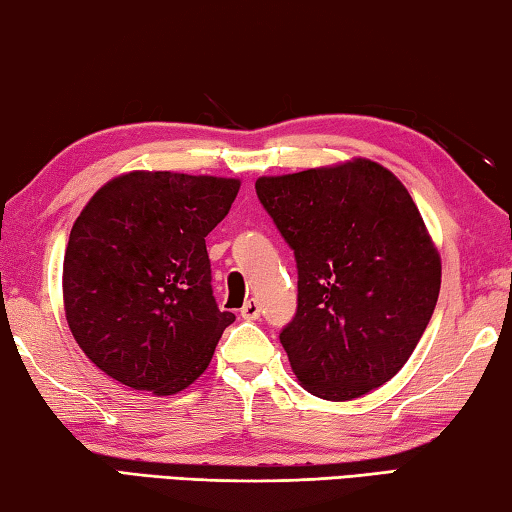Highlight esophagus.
I'll return each instance as SVG.
<instances>
[{"label": "esophagus", "mask_w": 512, "mask_h": 512, "mask_svg": "<svg viewBox=\"0 0 512 512\" xmlns=\"http://www.w3.org/2000/svg\"><path fill=\"white\" fill-rule=\"evenodd\" d=\"M259 314H262V307H259V302L255 298L246 300L244 307H241V318L244 320H257Z\"/></svg>", "instance_id": "34e87169"}]
</instances>
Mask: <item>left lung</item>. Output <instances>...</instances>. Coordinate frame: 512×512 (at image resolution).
<instances>
[{"mask_svg":"<svg viewBox=\"0 0 512 512\" xmlns=\"http://www.w3.org/2000/svg\"><path fill=\"white\" fill-rule=\"evenodd\" d=\"M255 189L296 255L298 309L280 343L300 384L332 402L386 384L440 291V255L411 194L363 158L262 176Z\"/></svg>","mask_w":512,"mask_h":512,"instance_id":"left-lung-1","label":"left lung"}]
</instances>
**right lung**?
<instances>
[{
	"label": "right lung",
	"mask_w": 512,
	"mask_h": 512,
	"mask_svg": "<svg viewBox=\"0 0 512 512\" xmlns=\"http://www.w3.org/2000/svg\"><path fill=\"white\" fill-rule=\"evenodd\" d=\"M239 185L131 171L83 207L63 262L65 316L85 357L108 377L173 395L210 366L235 314L216 307L205 237L230 212Z\"/></svg>",
	"instance_id": "1"
}]
</instances>
